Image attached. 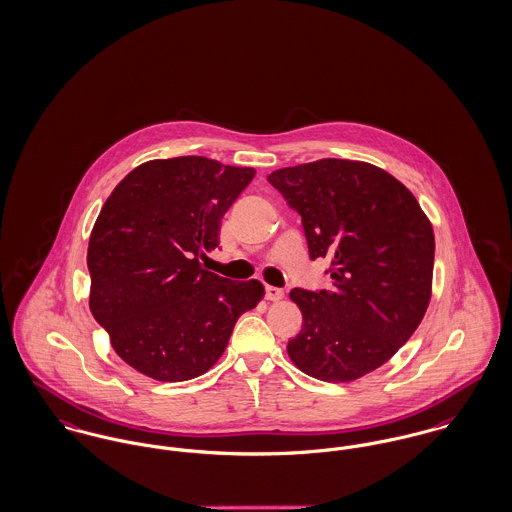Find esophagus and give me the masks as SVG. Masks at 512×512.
<instances>
[{"label": "esophagus", "instance_id": "esophagus-1", "mask_svg": "<svg viewBox=\"0 0 512 512\" xmlns=\"http://www.w3.org/2000/svg\"><path fill=\"white\" fill-rule=\"evenodd\" d=\"M284 296V292L280 290V288H276V286H265V298L267 300H271V302H276V300H280Z\"/></svg>", "mask_w": 512, "mask_h": 512}]
</instances>
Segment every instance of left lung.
<instances>
[{
  "label": "left lung",
  "instance_id": "left-lung-1",
  "mask_svg": "<svg viewBox=\"0 0 512 512\" xmlns=\"http://www.w3.org/2000/svg\"><path fill=\"white\" fill-rule=\"evenodd\" d=\"M269 183L302 216L310 257H329L333 288L290 292L304 323L288 356L323 382H353L415 333L433 286V226L388 171L351 159L276 169Z\"/></svg>",
  "mask_w": 512,
  "mask_h": 512
}]
</instances>
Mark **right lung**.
<instances>
[{
    "mask_svg": "<svg viewBox=\"0 0 512 512\" xmlns=\"http://www.w3.org/2000/svg\"><path fill=\"white\" fill-rule=\"evenodd\" d=\"M253 167L202 156L152 159L103 204L87 247L89 310L118 356L159 382H185L222 356L239 315L265 290L202 269L222 216Z\"/></svg>",
    "mask_w": 512,
    "mask_h": 512,
    "instance_id": "add662e5",
    "label": "right lung"
}]
</instances>
